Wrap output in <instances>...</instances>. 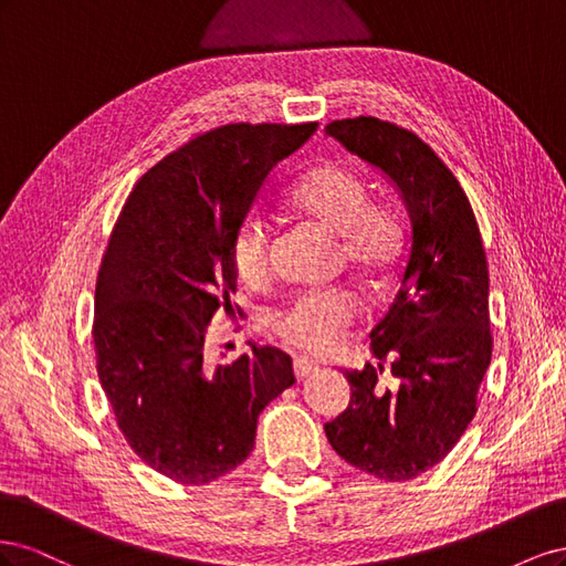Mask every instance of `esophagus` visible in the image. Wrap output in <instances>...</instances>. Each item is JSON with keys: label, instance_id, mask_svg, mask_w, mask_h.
<instances>
[{"label": "esophagus", "instance_id": "esophagus-1", "mask_svg": "<svg viewBox=\"0 0 566 566\" xmlns=\"http://www.w3.org/2000/svg\"><path fill=\"white\" fill-rule=\"evenodd\" d=\"M293 368H295V375H297V378H310L312 373H316V370H318V364L310 361V358H306V356H295Z\"/></svg>", "mask_w": 566, "mask_h": 566}]
</instances>
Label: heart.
Listing matches in <instances>:
<instances>
[{"label": "heart", "instance_id": "heart-1", "mask_svg": "<svg viewBox=\"0 0 566 566\" xmlns=\"http://www.w3.org/2000/svg\"><path fill=\"white\" fill-rule=\"evenodd\" d=\"M287 208L342 238L345 264L368 281H385L403 250V231L389 210L370 208L364 179L352 167L325 160L310 169L287 193ZM271 229L260 214H245L231 238V260L238 276L256 285L269 273ZM358 300L349 290H316L290 300L273 314V331L290 345L331 352L354 323Z\"/></svg>", "mask_w": 566, "mask_h": 566}]
</instances>
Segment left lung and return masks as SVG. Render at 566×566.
I'll return each mask as SVG.
<instances>
[{
	"label": "left lung",
	"mask_w": 566,
	"mask_h": 566,
	"mask_svg": "<svg viewBox=\"0 0 566 566\" xmlns=\"http://www.w3.org/2000/svg\"><path fill=\"white\" fill-rule=\"evenodd\" d=\"M325 134L380 169L410 219L399 293L370 331L378 364L345 375L352 399L325 437L349 465L406 482L447 458L476 413L493 349L486 254L465 191L413 132L361 115ZM385 363L397 390L377 385Z\"/></svg>",
	"instance_id": "8db88e82"
}]
</instances>
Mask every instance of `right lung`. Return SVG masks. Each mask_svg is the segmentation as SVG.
Instances as JSON below:
<instances>
[{
  "label": "right lung",
  "instance_id": "obj_1",
  "mask_svg": "<svg viewBox=\"0 0 566 566\" xmlns=\"http://www.w3.org/2000/svg\"><path fill=\"white\" fill-rule=\"evenodd\" d=\"M224 125L169 153L136 181L101 262L96 370L132 451L179 484L229 474L254 449L256 418L295 385L293 358L252 345L205 361V333L235 293L231 238L264 179L316 132Z\"/></svg>",
  "mask_w": 566,
  "mask_h": 566
}]
</instances>
